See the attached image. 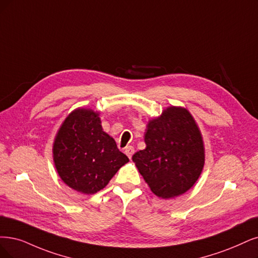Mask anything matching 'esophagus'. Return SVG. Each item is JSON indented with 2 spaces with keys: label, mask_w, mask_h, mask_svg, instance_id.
Instances as JSON below:
<instances>
[{
  "label": "esophagus",
  "mask_w": 258,
  "mask_h": 258,
  "mask_svg": "<svg viewBox=\"0 0 258 258\" xmlns=\"http://www.w3.org/2000/svg\"><path fill=\"white\" fill-rule=\"evenodd\" d=\"M124 153H125L127 156H128V158H132V156H133V154L135 153V149L133 148V147H126L125 148V150H124Z\"/></svg>",
  "instance_id": "esophagus-1"
}]
</instances>
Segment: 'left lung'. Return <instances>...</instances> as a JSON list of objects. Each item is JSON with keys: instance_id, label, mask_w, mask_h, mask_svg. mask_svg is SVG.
I'll return each instance as SVG.
<instances>
[{"instance_id": "left-lung-1", "label": "left lung", "mask_w": 258, "mask_h": 258, "mask_svg": "<svg viewBox=\"0 0 258 258\" xmlns=\"http://www.w3.org/2000/svg\"><path fill=\"white\" fill-rule=\"evenodd\" d=\"M145 142L146 149L132 159L155 196L172 199L196 184L204 168L205 149L198 124L186 108L169 106L149 120Z\"/></svg>"}]
</instances>
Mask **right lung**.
Here are the masks:
<instances>
[{
    "label": "right lung",
    "instance_id": "obj_1",
    "mask_svg": "<svg viewBox=\"0 0 258 258\" xmlns=\"http://www.w3.org/2000/svg\"><path fill=\"white\" fill-rule=\"evenodd\" d=\"M53 160L62 182L84 195L100 191L128 163L103 131L100 112L85 107L74 109L62 122L53 142Z\"/></svg>",
    "mask_w": 258,
    "mask_h": 258
}]
</instances>
